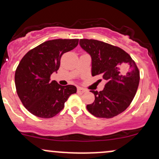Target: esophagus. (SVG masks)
Here are the masks:
<instances>
[{"instance_id":"esophagus-1","label":"esophagus","mask_w":159,"mask_h":159,"mask_svg":"<svg viewBox=\"0 0 159 159\" xmlns=\"http://www.w3.org/2000/svg\"><path fill=\"white\" fill-rule=\"evenodd\" d=\"M88 90H86V89H84L83 88H78V93H85V92H87Z\"/></svg>"}]
</instances>
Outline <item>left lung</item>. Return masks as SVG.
Masks as SVG:
<instances>
[{
    "label": "left lung",
    "instance_id": "1",
    "mask_svg": "<svg viewBox=\"0 0 159 159\" xmlns=\"http://www.w3.org/2000/svg\"><path fill=\"white\" fill-rule=\"evenodd\" d=\"M79 44L91 57L92 76L101 75L106 81L95 96L88 111L98 118H111L130 106L139 82V69L128 53L118 47L93 39H81Z\"/></svg>",
    "mask_w": 159,
    "mask_h": 159
}]
</instances>
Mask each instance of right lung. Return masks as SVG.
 Returning <instances> with one entry per match:
<instances>
[{
    "label": "right lung",
    "instance_id": "right-lung-1",
    "mask_svg": "<svg viewBox=\"0 0 159 159\" xmlns=\"http://www.w3.org/2000/svg\"><path fill=\"white\" fill-rule=\"evenodd\" d=\"M78 39H55L45 41L29 50L15 72V84L21 102L34 116L43 118L55 116L77 88L62 86L50 81L57 72L62 54L75 48Z\"/></svg>",
    "mask_w": 159,
    "mask_h": 159
}]
</instances>
